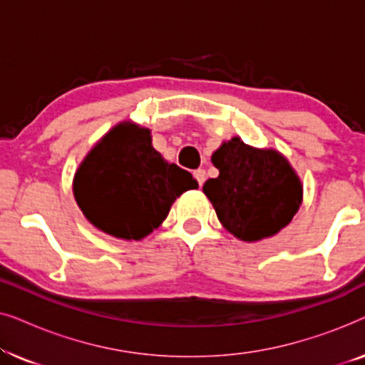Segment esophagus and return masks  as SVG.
Returning a JSON list of instances; mask_svg holds the SVG:
<instances>
[{
    "mask_svg": "<svg viewBox=\"0 0 365 365\" xmlns=\"http://www.w3.org/2000/svg\"><path fill=\"white\" fill-rule=\"evenodd\" d=\"M194 178H196L199 187H201L204 181H206V171H204V169H196V171H194Z\"/></svg>",
    "mask_w": 365,
    "mask_h": 365,
    "instance_id": "1",
    "label": "esophagus"
}]
</instances>
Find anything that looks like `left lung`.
I'll list each match as a JSON object with an SVG mask.
<instances>
[{
    "mask_svg": "<svg viewBox=\"0 0 365 365\" xmlns=\"http://www.w3.org/2000/svg\"><path fill=\"white\" fill-rule=\"evenodd\" d=\"M211 161L219 176L207 179L202 191L222 226L237 239L261 241L292 221L302 202V184L281 153L232 138Z\"/></svg>",
    "mask_w": 365,
    "mask_h": 365,
    "instance_id": "left-lung-1",
    "label": "left lung"
}]
</instances>
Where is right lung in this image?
<instances>
[{
  "instance_id": "right-lung-1",
  "label": "right lung",
  "mask_w": 365,
  "mask_h": 365,
  "mask_svg": "<svg viewBox=\"0 0 365 365\" xmlns=\"http://www.w3.org/2000/svg\"><path fill=\"white\" fill-rule=\"evenodd\" d=\"M197 181L169 164L151 144V131L133 123L114 126L79 164L73 192L89 222L103 232L139 241L168 217L176 197Z\"/></svg>"
}]
</instances>
